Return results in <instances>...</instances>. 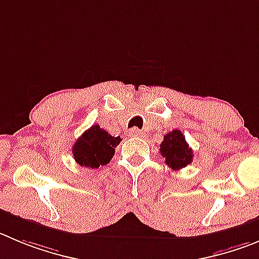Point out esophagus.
I'll return each mask as SVG.
<instances>
[{
	"mask_svg": "<svg viewBox=\"0 0 259 259\" xmlns=\"http://www.w3.org/2000/svg\"><path fill=\"white\" fill-rule=\"evenodd\" d=\"M129 134L132 135V137H141L143 133H142V130L137 129V127H134V129H130L129 130Z\"/></svg>",
	"mask_w": 259,
	"mask_h": 259,
	"instance_id": "1",
	"label": "esophagus"
}]
</instances>
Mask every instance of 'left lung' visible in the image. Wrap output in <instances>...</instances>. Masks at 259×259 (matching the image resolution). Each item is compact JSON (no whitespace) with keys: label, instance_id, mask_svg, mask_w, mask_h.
Returning <instances> with one entry per match:
<instances>
[{"label":"left lung","instance_id":"left-lung-1","mask_svg":"<svg viewBox=\"0 0 259 259\" xmlns=\"http://www.w3.org/2000/svg\"><path fill=\"white\" fill-rule=\"evenodd\" d=\"M159 151L165 157L166 165L174 170L185 167L193 161V149L188 146L180 130H172L166 134L163 142L159 144Z\"/></svg>","mask_w":259,"mask_h":259}]
</instances>
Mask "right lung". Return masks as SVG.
I'll return each mask as SVG.
<instances>
[{
	"label": "right lung",
	"instance_id": "right-lung-1",
	"mask_svg": "<svg viewBox=\"0 0 259 259\" xmlns=\"http://www.w3.org/2000/svg\"><path fill=\"white\" fill-rule=\"evenodd\" d=\"M120 142V137H112L100 125H93L75 142L72 154L80 166L97 168L110 162Z\"/></svg>",
	"mask_w": 259,
	"mask_h": 259
}]
</instances>
